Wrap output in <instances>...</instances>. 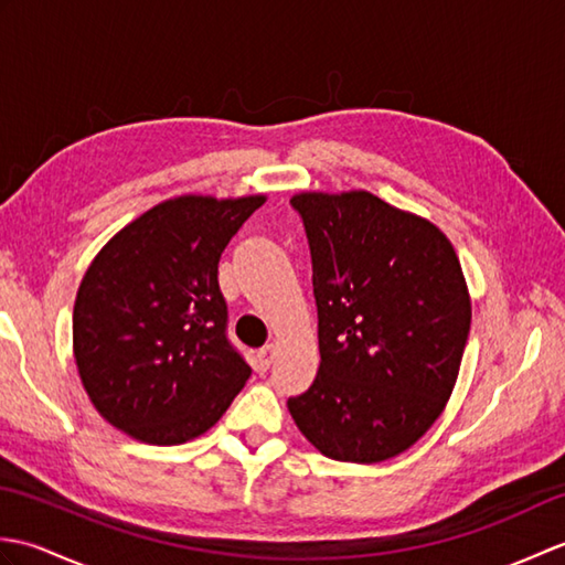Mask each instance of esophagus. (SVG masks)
I'll return each instance as SVG.
<instances>
[{
	"mask_svg": "<svg viewBox=\"0 0 565 565\" xmlns=\"http://www.w3.org/2000/svg\"><path fill=\"white\" fill-rule=\"evenodd\" d=\"M274 352H276V347H274V344H264L262 350L257 352V366H259L262 371H267V369L271 366V362H274Z\"/></svg>",
	"mask_w": 565,
	"mask_h": 565,
	"instance_id": "1",
	"label": "esophagus"
}]
</instances>
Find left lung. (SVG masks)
<instances>
[{
	"mask_svg": "<svg viewBox=\"0 0 565 565\" xmlns=\"http://www.w3.org/2000/svg\"><path fill=\"white\" fill-rule=\"evenodd\" d=\"M313 264L318 376L289 398L330 459L376 463L439 417L471 330L461 264L435 225L369 191L298 194Z\"/></svg>",
	"mask_w": 565,
	"mask_h": 565,
	"instance_id": "1",
	"label": "left lung"
}]
</instances>
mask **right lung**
<instances>
[{"label":"right lung","mask_w":565,"mask_h":565,"mask_svg":"<svg viewBox=\"0 0 565 565\" xmlns=\"http://www.w3.org/2000/svg\"><path fill=\"white\" fill-rule=\"evenodd\" d=\"M264 196L164 201L82 279L75 359L94 407L126 435L182 444L218 423L252 369L227 338L218 262Z\"/></svg>","instance_id":"right-lung-1"}]
</instances>
